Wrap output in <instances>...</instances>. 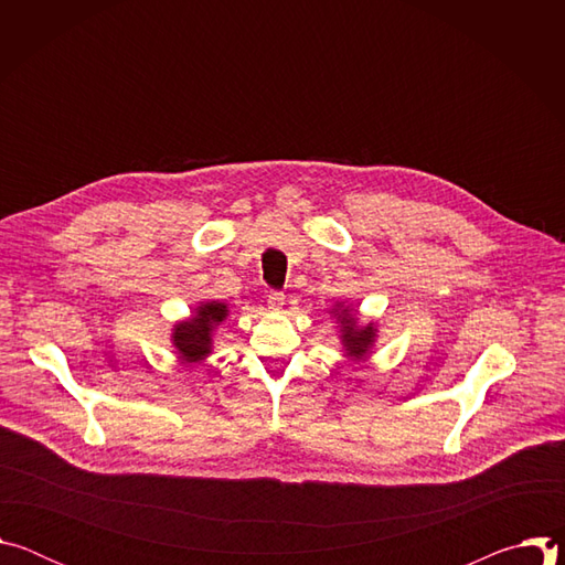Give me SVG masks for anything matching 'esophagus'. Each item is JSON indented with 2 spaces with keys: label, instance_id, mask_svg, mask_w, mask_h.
Returning <instances> with one entry per match:
<instances>
[{
  "label": "esophagus",
  "instance_id": "1",
  "mask_svg": "<svg viewBox=\"0 0 565 565\" xmlns=\"http://www.w3.org/2000/svg\"><path fill=\"white\" fill-rule=\"evenodd\" d=\"M284 301H286V295H284V292H279V290H270V292H268V308L281 310Z\"/></svg>",
  "mask_w": 565,
  "mask_h": 565
}]
</instances>
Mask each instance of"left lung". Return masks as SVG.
Instances as JSON below:
<instances>
[{
    "instance_id": "obj_1",
    "label": "left lung",
    "mask_w": 565,
    "mask_h": 565,
    "mask_svg": "<svg viewBox=\"0 0 565 565\" xmlns=\"http://www.w3.org/2000/svg\"><path fill=\"white\" fill-rule=\"evenodd\" d=\"M335 312H338V310H335ZM340 312H342V315H340V317H342V344H344V349L349 351L351 358H362V355L369 353V349L373 347L375 329H373V324L360 329V327L355 324V317L349 315V312H351L349 308H344V310H340Z\"/></svg>"
}]
</instances>
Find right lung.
Here are the masks:
<instances>
[{"label": "right lung", "instance_id": "obj_1", "mask_svg": "<svg viewBox=\"0 0 565 565\" xmlns=\"http://www.w3.org/2000/svg\"><path fill=\"white\" fill-rule=\"evenodd\" d=\"M227 317V306L218 301L201 303L192 319L174 327L172 342L185 362L203 360L212 349V331Z\"/></svg>", "mask_w": 565, "mask_h": 565}]
</instances>
